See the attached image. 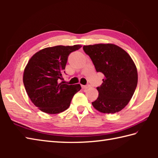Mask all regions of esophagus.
Here are the masks:
<instances>
[{
  "mask_svg": "<svg viewBox=\"0 0 158 158\" xmlns=\"http://www.w3.org/2000/svg\"><path fill=\"white\" fill-rule=\"evenodd\" d=\"M90 85H81L83 89H88Z\"/></svg>",
  "mask_w": 158,
  "mask_h": 158,
  "instance_id": "1",
  "label": "esophagus"
}]
</instances>
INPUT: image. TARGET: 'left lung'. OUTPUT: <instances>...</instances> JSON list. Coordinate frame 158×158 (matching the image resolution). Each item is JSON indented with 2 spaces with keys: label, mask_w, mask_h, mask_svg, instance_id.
<instances>
[{
  "label": "left lung",
  "mask_w": 158,
  "mask_h": 158,
  "mask_svg": "<svg viewBox=\"0 0 158 158\" xmlns=\"http://www.w3.org/2000/svg\"><path fill=\"white\" fill-rule=\"evenodd\" d=\"M97 72L105 75L97 87L99 95L93 106L103 113H115L125 107L135 92L138 73L135 62L126 51L114 44L84 45Z\"/></svg>",
  "instance_id": "left-lung-1"
}]
</instances>
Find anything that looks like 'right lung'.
<instances>
[{
	"label": "right lung",
	"instance_id": "obj_1",
	"mask_svg": "<svg viewBox=\"0 0 158 158\" xmlns=\"http://www.w3.org/2000/svg\"><path fill=\"white\" fill-rule=\"evenodd\" d=\"M81 48L79 45L47 48L30 59L23 72V85L32 103L43 112L64 111L73 96L81 89L80 84L60 82L69 54Z\"/></svg>",
	"mask_w": 158,
	"mask_h": 158
}]
</instances>
